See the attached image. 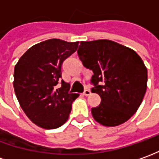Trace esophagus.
<instances>
[{"label":"esophagus","instance_id":"1","mask_svg":"<svg viewBox=\"0 0 159 159\" xmlns=\"http://www.w3.org/2000/svg\"><path fill=\"white\" fill-rule=\"evenodd\" d=\"M83 94H84V95H86V96H88V95H90V94H91V92H90V90H89V89H86V90L83 92Z\"/></svg>","mask_w":159,"mask_h":159}]
</instances>
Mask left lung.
I'll list each match as a JSON object with an SVG mask.
<instances>
[{"label": "left lung", "instance_id": "8db88e82", "mask_svg": "<svg viewBox=\"0 0 159 159\" xmlns=\"http://www.w3.org/2000/svg\"><path fill=\"white\" fill-rule=\"evenodd\" d=\"M78 55L93 75L91 91L101 96L92 108L94 120L113 127L127 122L141 105L147 88V68L135 51L110 40L80 42Z\"/></svg>", "mask_w": 159, "mask_h": 159}]
</instances>
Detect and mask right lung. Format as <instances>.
<instances>
[{
  "label": "right lung",
  "instance_id": "obj_1",
  "mask_svg": "<svg viewBox=\"0 0 159 159\" xmlns=\"http://www.w3.org/2000/svg\"><path fill=\"white\" fill-rule=\"evenodd\" d=\"M78 45L79 42L49 39L30 48L15 66L13 84L20 106L30 120L43 129L62 126L79 96L70 92V84L62 80L61 72L63 62Z\"/></svg>",
  "mask_w": 159,
  "mask_h": 159
}]
</instances>
